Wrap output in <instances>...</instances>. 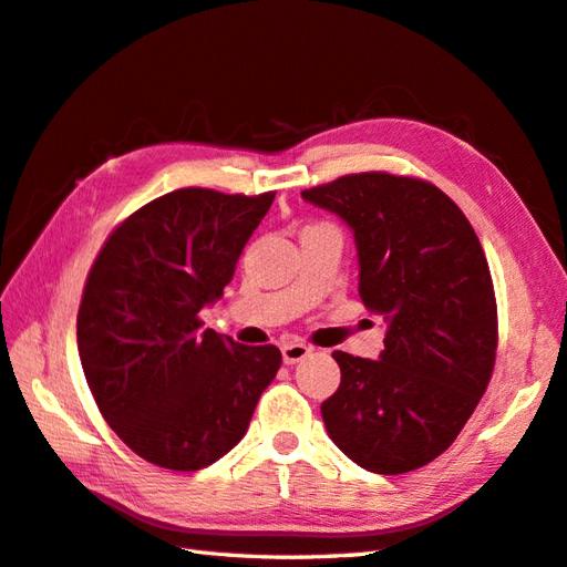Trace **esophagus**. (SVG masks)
<instances>
[{"mask_svg": "<svg viewBox=\"0 0 567 567\" xmlns=\"http://www.w3.org/2000/svg\"><path fill=\"white\" fill-rule=\"evenodd\" d=\"M313 352L303 342H284L281 344V354H284V362L286 364H298L300 360H306V357Z\"/></svg>", "mask_w": 567, "mask_h": 567, "instance_id": "34e87169", "label": "esophagus"}]
</instances>
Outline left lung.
<instances>
[{
    "mask_svg": "<svg viewBox=\"0 0 567 567\" xmlns=\"http://www.w3.org/2000/svg\"><path fill=\"white\" fill-rule=\"evenodd\" d=\"M300 195L352 227L360 298L389 322L379 360L332 352L342 379L320 406L328 435L377 475L429 465L453 445L494 372L496 298L475 229L433 183L386 171Z\"/></svg>",
    "mask_w": 567,
    "mask_h": 567,
    "instance_id": "1",
    "label": "left lung"
}]
</instances>
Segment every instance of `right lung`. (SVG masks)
<instances>
[{
  "mask_svg": "<svg viewBox=\"0 0 567 567\" xmlns=\"http://www.w3.org/2000/svg\"><path fill=\"white\" fill-rule=\"evenodd\" d=\"M274 195H161L112 229L87 274L78 310L87 386L110 429L156 467L193 472L229 453L279 372V348L219 338L198 316L233 281Z\"/></svg>",
  "mask_w": 567,
  "mask_h": 567,
  "instance_id": "obj_1",
  "label": "right lung"
}]
</instances>
